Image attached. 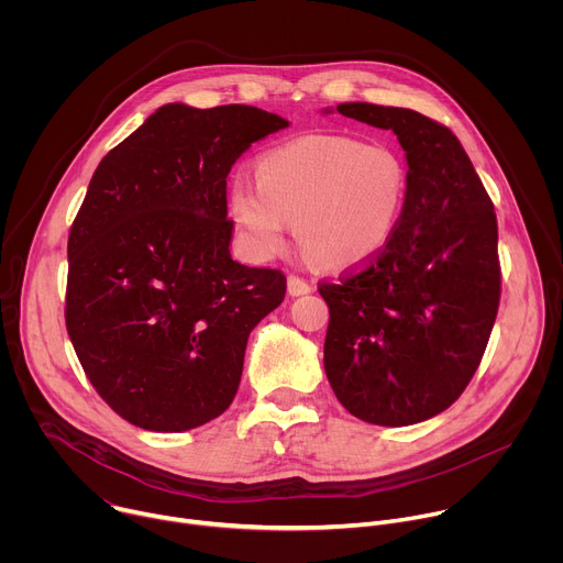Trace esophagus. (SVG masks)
<instances>
[{
    "label": "esophagus",
    "instance_id": "1",
    "mask_svg": "<svg viewBox=\"0 0 563 563\" xmlns=\"http://www.w3.org/2000/svg\"><path fill=\"white\" fill-rule=\"evenodd\" d=\"M287 291H289L291 296H302V294H309V291H311V285H309L305 278H300V276H296V274H289V276H287Z\"/></svg>",
    "mask_w": 563,
    "mask_h": 563
}]
</instances>
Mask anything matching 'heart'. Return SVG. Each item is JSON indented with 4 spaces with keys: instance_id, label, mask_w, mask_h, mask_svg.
<instances>
[{
    "instance_id": "1",
    "label": "heart",
    "mask_w": 563,
    "mask_h": 563,
    "mask_svg": "<svg viewBox=\"0 0 563 563\" xmlns=\"http://www.w3.org/2000/svg\"><path fill=\"white\" fill-rule=\"evenodd\" d=\"M410 191L404 155L345 135H302L265 151L256 180L235 176L229 216L256 261L289 245L291 220L302 252L332 269L376 258L394 238Z\"/></svg>"
}]
</instances>
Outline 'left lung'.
<instances>
[{"instance_id": "left-lung-1", "label": "left lung", "mask_w": 563, "mask_h": 563, "mask_svg": "<svg viewBox=\"0 0 563 563\" xmlns=\"http://www.w3.org/2000/svg\"><path fill=\"white\" fill-rule=\"evenodd\" d=\"M336 111L396 133L410 191L376 258L318 283L330 307L325 374L356 419L421 423L463 394L490 341L501 298L495 205L441 122L367 102Z\"/></svg>"}]
</instances>
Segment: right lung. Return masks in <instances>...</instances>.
Returning <instances> with one entry per match:
<instances>
[{"label":"right lung","mask_w":563,"mask_h":563,"mask_svg":"<svg viewBox=\"0 0 563 563\" xmlns=\"http://www.w3.org/2000/svg\"><path fill=\"white\" fill-rule=\"evenodd\" d=\"M287 124L245 104H167L102 157L68 233L64 318L124 421L185 432L231 406L250 332L287 278L231 258L227 176Z\"/></svg>","instance_id":"add662e5"}]
</instances>
